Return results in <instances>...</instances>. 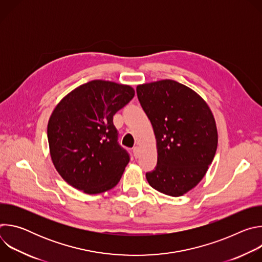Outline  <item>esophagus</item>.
<instances>
[{
	"label": "esophagus",
	"instance_id": "obj_1",
	"mask_svg": "<svg viewBox=\"0 0 262 262\" xmlns=\"http://www.w3.org/2000/svg\"><path fill=\"white\" fill-rule=\"evenodd\" d=\"M133 152H134V156H135L136 159L139 158L140 157V148L138 146H135L134 149H133Z\"/></svg>",
	"mask_w": 262,
	"mask_h": 262
}]
</instances>
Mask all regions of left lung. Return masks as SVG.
<instances>
[{
	"label": "left lung",
	"instance_id": "left-lung-1",
	"mask_svg": "<svg viewBox=\"0 0 262 262\" xmlns=\"http://www.w3.org/2000/svg\"><path fill=\"white\" fill-rule=\"evenodd\" d=\"M138 99L157 139L158 164L146 173L163 194L179 197L201 181L217 146L213 115L194 90L173 80L137 87Z\"/></svg>",
	"mask_w": 262,
	"mask_h": 262
}]
</instances>
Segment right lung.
I'll list each match as a JSON object with an SVG mask.
<instances>
[{
    "label": "right lung",
    "instance_id": "1",
    "mask_svg": "<svg viewBox=\"0 0 262 262\" xmlns=\"http://www.w3.org/2000/svg\"><path fill=\"white\" fill-rule=\"evenodd\" d=\"M134 96L130 86L94 80L57 104L48 139L53 164L68 184L86 194H99L119 182L129 155L118 143L113 116Z\"/></svg>",
    "mask_w": 262,
    "mask_h": 262
}]
</instances>
